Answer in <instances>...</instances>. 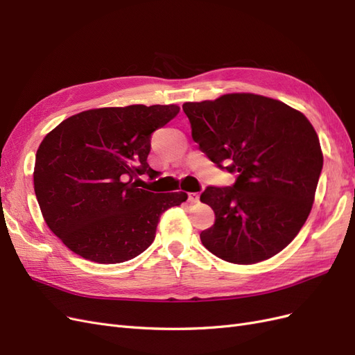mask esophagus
I'll list each match as a JSON object with an SVG mask.
<instances>
[{"mask_svg": "<svg viewBox=\"0 0 355 355\" xmlns=\"http://www.w3.org/2000/svg\"><path fill=\"white\" fill-rule=\"evenodd\" d=\"M188 198H189L191 202H198L200 201V192H191Z\"/></svg>", "mask_w": 355, "mask_h": 355, "instance_id": "esophagus-1", "label": "esophagus"}]
</instances>
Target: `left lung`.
I'll return each instance as SVG.
<instances>
[{"label": "left lung", "mask_w": 355, "mask_h": 355, "mask_svg": "<svg viewBox=\"0 0 355 355\" xmlns=\"http://www.w3.org/2000/svg\"><path fill=\"white\" fill-rule=\"evenodd\" d=\"M182 108L201 151L237 173L232 187H207L200 197L216 216L200 234L202 245L231 263L270 259L292 243L313 209L323 168L313 124L288 105L253 93Z\"/></svg>", "instance_id": "1"}]
</instances>
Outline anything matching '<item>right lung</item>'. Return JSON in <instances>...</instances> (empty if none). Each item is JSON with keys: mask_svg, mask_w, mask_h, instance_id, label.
<instances>
[{"mask_svg": "<svg viewBox=\"0 0 355 355\" xmlns=\"http://www.w3.org/2000/svg\"><path fill=\"white\" fill-rule=\"evenodd\" d=\"M178 105L99 108L63 120L42 139L34 189L47 227L69 250L98 263H121L145 252L159 216L187 192L141 187L151 136L179 114Z\"/></svg>", "mask_w": 355, "mask_h": 355, "instance_id": "right-lung-1", "label": "right lung"}]
</instances>
